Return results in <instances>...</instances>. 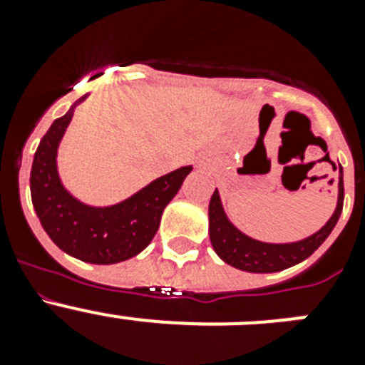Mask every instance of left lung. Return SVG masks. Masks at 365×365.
Instances as JSON below:
<instances>
[{"instance_id": "obj_1", "label": "left lung", "mask_w": 365, "mask_h": 365, "mask_svg": "<svg viewBox=\"0 0 365 365\" xmlns=\"http://www.w3.org/2000/svg\"><path fill=\"white\" fill-rule=\"evenodd\" d=\"M338 170H340V175H338L336 210L325 222V227L294 243H263V241H256L245 235L228 221L227 214L222 210L219 192L215 190L210 199V206H208V219H210L208 232H210V241L215 254L235 269L256 274L279 272L307 259L316 248L327 240V235L333 232L340 219L341 206H344V170L341 166H338Z\"/></svg>"}]
</instances>
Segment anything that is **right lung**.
Instances as JSON below:
<instances>
[{
  "label": "right lung",
  "instance_id": "1",
  "mask_svg": "<svg viewBox=\"0 0 365 365\" xmlns=\"http://www.w3.org/2000/svg\"><path fill=\"white\" fill-rule=\"evenodd\" d=\"M86 96L56 118L40 140L32 160L31 197L41 227L58 248L86 263L111 265L137 256L151 243L164 208L177 195L192 166L155 179L118 205L98 208L74 199L58 177L56 153L74 108Z\"/></svg>",
  "mask_w": 365,
  "mask_h": 365
}]
</instances>
